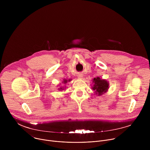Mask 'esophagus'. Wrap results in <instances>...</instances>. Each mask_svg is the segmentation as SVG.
<instances>
[{
  "label": "esophagus",
  "mask_w": 150,
  "mask_h": 150,
  "mask_svg": "<svg viewBox=\"0 0 150 150\" xmlns=\"http://www.w3.org/2000/svg\"><path fill=\"white\" fill-rule=\"evenodd\" d=\"M82 77H83V76H82V74H79V75H78V78L81 79V78H82Z\"/></svg>",
  "instance_id": "1"
}]
</instances>
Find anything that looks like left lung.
<instances>
[{
	"instance_id": "8db88e82",
	"label": "left lung",
	"mask_w": 150,
	"mask_h": 150,
	"mask_svg": "<svg viewBox=\"0 0 150 150\" xmlns=\"http://www.w3.org/2000/svg\"><path fill=\"white\" fill-rule=\"evenodd\" d=\"M93 86L92 89L97 96H100L108 91L109 83L105 79H102L100 77L94 78L93 79Z\"/></svg>"
}]
</instances>
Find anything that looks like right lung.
Segmentation results:
<instances>
[{
  "label": "right lung",
  "instance_id": "add662e5",
  "mask_svg": "<svg viewBox=\"0 0 150 150\" xmlns=\"http://www.w3.org/2000/svg\"><path fill=\"white\" fill-rule=\"evenodd\" d=\"M71 80L70 79H69L68 80V81H70ZM67 82H68V80H67V79H65V80H63V81L62 82L63 83H67ZM59 90H60V91H62V90H64V88H62V87H60V88H59Z\"/></svg>",
  "mask_w": 150,
  "mask_h": 150
}]
</instances>
